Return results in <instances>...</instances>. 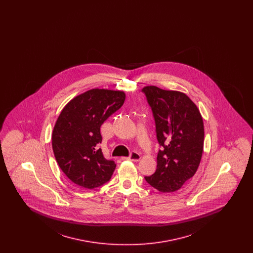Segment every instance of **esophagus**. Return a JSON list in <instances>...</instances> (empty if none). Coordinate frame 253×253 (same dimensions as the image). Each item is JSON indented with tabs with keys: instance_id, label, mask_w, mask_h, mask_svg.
Instances as JSON below:
<instances>
[{
	"instance_id": "34e87169",
	"label": "esophagus",
	"mask_w": 253,
	"mask_h": 253,
	"mask_svg": "<svg viewBox=\"0 0 253 253\" xmlns=\"http://www.w3.org/2000/svg\"><path fill=\"white\" fill-rule=\"evenodd\" d=\"M140 158H141L140 155L135 152H132L130 157H122V159H124V160H132V161H139Z\"/></svg>"
}]
</instances>
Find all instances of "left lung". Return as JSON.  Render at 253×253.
Returning a JSON list of instances; mask_svg holds the SVG:
<instances>
[{"mask_svg":"<svg viewBox=\"0 0 253 253\" xmlns=\"http://www.w3.org/2000/svg\"><path fill=\"white\" fill-rule=\"evenodd\" d=\"M156 121L158 143L157 170L146 181L162 193L179 190L192 178L201 161L204 147L202 116L184 93L157 86L142 89Z\"/></svg>","mask_w":253,"mask_h":253,"instance_id":"left-lung-1","label":"left lung"}]
</instances>
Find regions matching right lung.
I'll return each mask as SVG.
<instances>
[{
	"label": "right lung",
	"instance_id": "add662e5",
	"mask_svg": "<svg viewBox=\"0 0 253 253\" xmlns=\"http://www.w3.org/2000/svg\"><path fill=\"white\" fill-rule=\"evenodd\" d=\"M124 100L123 91L96 88L74 97L60 112L52 148L61 170L76 185L94 189L111 179L117 165L98 148L100 126Z\"/></svg>",
	"mask_w": 253,
	"mask_h": 253
}]
</instances>
